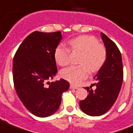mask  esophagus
I'll return each instance as SVG.
<instances>
[{"label": "esophagus", "mask_w": 133, "mask_h": 133, "mask_svg": "<svg viewBox=\"0 0 133 133\" xmlns=\"http://www.w3.org/2000/svg\"><path fill=\"white\" fill-rule=\"evenodd\" d=\"M69 87H70L71 89H77L78 88V87H77V86H75L74 85L71 84H70V86H69Z\"/></svg>", "instance_id": "34e87169"}]
</instances>
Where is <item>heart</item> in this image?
Masks as SVG:
<instances>
[{
    "label": "heart",
    "mask_w": 133,
    "mask_h": 133,
    "mask_svg": "<svg viewBox=\"0 0 133 133\" xmlns=\"http://www.w3.org/2000/svg\"><path fill=\"white\" fill-rule=\"evenodd\" d=\"M68 43L71 51L81 52L78 59L80 64L62 69L60 75L69 82L78 84L87 77L89 71L95 72L103 66L107 58V50L97 38L91 36H80ZM69 55V50L62 45H58L54 52L55 61L60 66L68 65Z\"/></svg>",
    "instance_id": "1"
}]
</instances>
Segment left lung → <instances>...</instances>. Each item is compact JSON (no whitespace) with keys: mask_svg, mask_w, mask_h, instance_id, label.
<instances>
[{"mask_svg":"<svg viewBox=\"0 0 133 133\" xmlns=\"http://www.w3.org/2000/svg\"><path fill=\"white\" fill-rule=\"evenodd\" d=\"M103 42L107 50V58L97 74L96 88H84L88 93L87 97L80 101V108L85 114L99 116L109 111L116 101L123 78V64L121 52L114 42L103 32ZM93 86V85H91Z\"/></svg>","mask_w":133,"mask_h":133,"instance_id":"left-lung-1","label":"left lung"}]
</instances>
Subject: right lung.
Returning <instances> with one entry per match:
<instances>
[{
	"label": "right lung",
	"instance_id": "1",
	"mask_svg": "<svg viewBox=\"0 0 133 133\" xmlns=\"http://www.w3.org/2000/svg\"><path fill=\"white\" fill-rule=\"evenodd\" d=\"M62 39L60 31H35L22 42L13 59L15 91L27 110L36 116L44 118L57 111L62 95L69 88L63 78L48 81L58 72L54 52Z\"/></svg>",
	"mask_w": 133,
	"mask_h": 133
}]
</instances>
